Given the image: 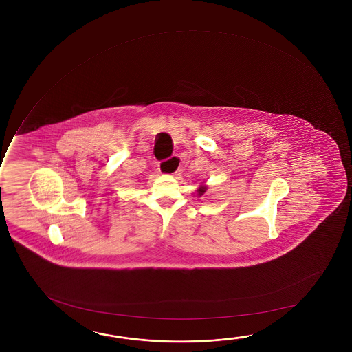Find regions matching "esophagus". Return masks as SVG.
Instances as JSON below:
<instances>
[{"label":"esophagus","mask_w":352,"mask_h":352,"mask_svg":"<svg viewBox=\"0 0 352 352\" xmlns=\"http://www.w3.org/2000/svg\"><path fill=\"white\" fill-rule=\"evenodd\" d=\"M173 163H179L180 160H179V157H173V160L172 161ZM158 169H160V172L163 174H175L177 173V170H174V172H170L169 170V162L163 161L160 163V166H158Z\"/></svg>","instance_id":"obj_1"}]
</instances>
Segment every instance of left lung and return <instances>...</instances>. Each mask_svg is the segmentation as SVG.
<instances>
[{
  "instance_id": "obj_1",
  "label": "left lung",
  "mask_w": 352,
  "mask_h": 352,
  "mask_svg": "<svg viewBox=\"0 0 352 352\" xmlns=\"http://www.w3.org/2000/svg\"><path fill=\"white\" fill-rule=\"evenodd\" d=\"M208 190V186L206 185H200V188L197 189V196H202Z\"/></svg>"
}]
</instances>
